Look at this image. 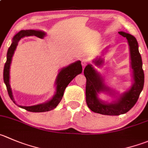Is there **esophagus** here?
Listing matches in <instances>:
<instances>
[{"instance_id":"obj_1","label":"esophagus","mask_w":148,"mask_h":148,"mask_svg":"<svg viewBox=\"0 0 148 148\" xmlns=\"http://www.w3.org/2000/svg\"><path fill=\"white\" fill-rule=\"evenodd\" d=\"M88 62H89V61H88V59H87V58H83V59L82 60V65L83 68H84V67H85L87 65Z\"/></svg>"}]
</instances>
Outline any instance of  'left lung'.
<instances>
[{"label":"left lung","mask_w":148,"mask_h":148,"mask_svg":"<svg viewBox=\"0 0 148 148\" xmlns=\"http://www.w3.org/2000/svg\"><path fill=\"white\" fill-rule=\"evenodd\" d=\"M120 34L126 38L130 45L131 66L133 71L134 84L130 90L113 103H105L97 98V93L100 91H110L106 87L100 74L89 64L84 70L86 77V103L89 108L95 113L108 116H119L126 114L136 104L144 86L145 75L143 69V61L138 50V42L134 36L119 32ZM95 65L100 66L103 63L101 58L93 61Z\"/></svg>","instance_id":"left-lung-1"}]
</instances>
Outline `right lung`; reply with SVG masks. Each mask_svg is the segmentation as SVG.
Returning a JSON list of instances; mask_svg holds the SVG:
<instances>
[{
  "instance_id": "1",
  "label": "right lung",
  "mask_w": 148,
  "mask_h": 148,
  "mask_svg": "<svg viewBox=\"0 0 148 148\" xmlns=\"http://www.w3.org/2000/svg\"><path fill=\"white\" fill-rule=\"evenodd\" d=\"M45 35V34L43 32L38 31V30H21L18 33H17L13 38L12 43L8 48V52H7L6 62L4 65L3 81L5 84V86H6L8 95L14 103H15V102L14 101L11 89L9 84V69L12 56L14 55V51L16 50V48L18 45V42L25 36H35V37H38L39 38H42ZM82 71V66L80 61L73 63L66 68H63L58 74L56 79V92L51 100L45 103L36 105V106H18L21 108H24L28 111H30V112H45V111H49V110H53L58 106V103L62 99L64 90H65L67 85L77 74H81Z\"/></svg>"
}]
</instances>
